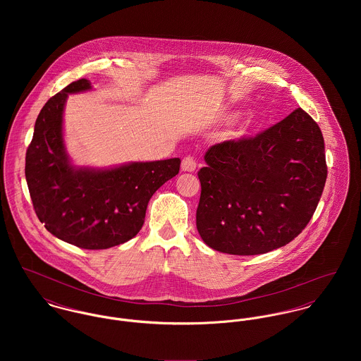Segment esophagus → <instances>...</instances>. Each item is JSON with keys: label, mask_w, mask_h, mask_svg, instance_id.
I'll return each mask as SVG.
<instances>
[{"label": "esophagus", "mask_w": 361, "mask_h": 361, "mask_svg": "<svg viewBox=\"0 0 361 361\" xmlns=\"http://www.w3.org/2000/svg\"><path fill=\"white\" fill-rule=\"evenodd\" d=\"M196 169V159L193 157H185L182 161V171L193 172Z\"/></svg>", "instance_id": "1"}]
</instances>
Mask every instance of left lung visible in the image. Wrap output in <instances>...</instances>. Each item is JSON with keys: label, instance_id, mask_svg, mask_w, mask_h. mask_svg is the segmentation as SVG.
I'll return each instance as SVG.
<instances>
[{"label": "left lung", "instance_id": "left-lung-1", "mask_svg": "<svg viewBox=\"0 0 361 361\" xmlns=\"http://www.w3.org/2000/svg\"><path fill=\"white\" fill-rule=\"evenodd\" d=\"M204 161L197 231L207 246L235 256L292 242L307 226L326 180L321 129L302 108L255 137L211 146Z\"/></svg>", "mask_w": 361, "mask_h": 361}]
</instances>
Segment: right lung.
<instances>
[{"label": "right lung", "instance_id": "right-lung-1", "mask_svg": "<svg viewBox=\"0 0 361 361\" xmlns=\"http://www.w3.org/2000/svg\"><path fill=\"white\" fill-rule=\"evenodd\" d=\"M90 89L87 79H79L42 108L26 152L25 175L35 211L50 233L80 249L102 250L139 233L152 196L178 175L180 159L111 168L73 165L63 142V109L69 94Z\"/></svg>", "mask_w": 361, "mask_h": 361}]
</instances>
